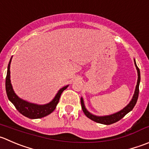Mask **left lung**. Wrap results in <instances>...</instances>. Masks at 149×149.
<instances>
[{
    "label": "left lung",
    "mask_w": 149,
    "mask_h": 149,
    "mask_svg": "<svg viewBox=\"0 0 149 149\" xmlns=\"http://www.w3.org/2000/svg\"><path fill=\"white\" fill-rule=\"evenodd\" d=\"M134 63H135V67H136L137 72H138V81H137V85L136 86H135V92H134V95L133 96H132V98L130 100V102H129V104L127 105L123 109L118 111L116 113H113V114L107 115V116H96V115L92 114V113H91L89 111H88V110L86 109V107H85L84 105V102L83 98L81 97V104L82 110H83L84 114L86 115L89 119L94 121V122H97V123L109 125L119 121L121 119H122L125 115L127 114L130 111H131L133 109L134 106L135 105L137 100H138V94H139V84L140 81H141V73H140L139 68H138V66H137L136 62H135V59H134Z\"/></svg>",
    "instance_id": "1"
}]
</instances>
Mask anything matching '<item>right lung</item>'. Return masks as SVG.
I'll return each mask as SVG.
<instances>
[{
    "label": "right lung",
    "mask_w": 149,
    "mask_h": 149,
    "mask_svg": "<svg viewBox=\"0 0 149 149\" xmlns=\"http://www.w3.org/2000/svg\"><path fill=\"white\" fill-rule=\"evenodd\" d=\"M11 59H12V57L10 59V61L8 63L6 78V91L8 100L12 102L13 105L15 106V108L20 113L29 119H40L52 113L59 102L61 94L65 89H67L69 85L61 88L56 94L52 100L50 101L49 103L44 104V105H38V104L27 102L19 97L13 89L11 79H10V77H11L10 76V65H11Z\"/></svg>",
    "instance_id": "right-lung-1"
}]
</instances>
